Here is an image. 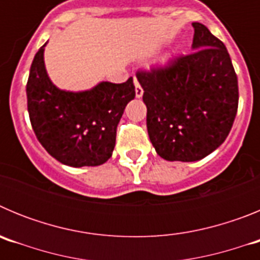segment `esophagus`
<instances>
[{"label":"esophagus","instance_id":"obj_1","mask_svg":"<svg viewBox=\"0 0 260 260\" xmlns=\"http://www.w3.org/2000/svg\"><path fill=\"white\" fill-rule=\"evenodd\" d=\"M134 84H135V96H137L138 99H141L142 96H143V88H142L141 84H139V82H138L137 79H134Z\"/></svg>","mask_w":260,"mask_h":260}]
</instances>
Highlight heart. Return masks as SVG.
I'll list each match as a JSON object with an SVG mask.
<instances>
[{
  "instance_id": "b5f03b06",
  "label": "heart",
  "mask_w": 260,
  "mask_h": 260,
  "mask_svg": "<svg viewBox=\"0 0 260 260\" xmlns=\"http://www.w3.org/2000/svg\"><path fill=\"white\" fill-rule=\"evenodd\" d=\"M169 59H171V57H167V58H165V63H168V61H169Z\"/></svg>"
}]
</instances>
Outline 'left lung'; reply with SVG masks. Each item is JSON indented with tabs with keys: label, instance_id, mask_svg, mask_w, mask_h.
Returning <instances> with one entry per match:
<instances>
[{
	"label": "left lung",
	"instance_id": "obj_1",
	"mask_svg": "<svg viewBox=\"0 0 260 260\" xmlns=\"http://www.w3.org/2000/svg\"><path fill=\"white\" fill-rule=\"evenodd\" d=\"M192 53L165 69L138 73L148 137L168 161H198L226 139L238 108V80L224 43L194 22Z\"/></svg>",
	"mask_w": 260,
	"mask_h": 260
}]
</instances>
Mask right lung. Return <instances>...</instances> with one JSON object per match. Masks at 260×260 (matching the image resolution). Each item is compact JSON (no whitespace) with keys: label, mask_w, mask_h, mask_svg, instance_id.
<instances>
[{"label":"right lung","mask_w":260,"mask_h":260,"mask_svg":"<svg viewBox=\"0 0 260 260\" xmlns=\"http://www.w3.org/2000/svg\"><path fill=\"white\" fill-rule=\"evenodd\" d=\"M47 43L32 61L26 87L32 128L41 146L62 164H104L113 153L123 110L135 98L133 78L125 83L103 80L84 91L58 88L45 69Z\"/></svg>","instance_id":"obj_1"}]
</instances>
